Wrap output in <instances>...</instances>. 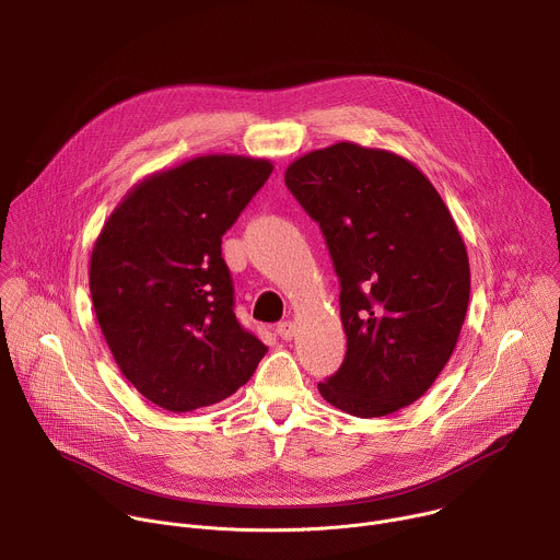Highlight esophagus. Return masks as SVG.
I'll use <instances>...</instances> for the list:
<instances>
[{
    "mask_svg": "<svg viewBox=\"0 0 560 560\" xmlns=\"http://www.w3.org/2000/svg\"><path fill=\"white\" fill-rule=\"evenodd\" d=\"M277 335L283 339V341H290L294 337V324L292 322H281L277 326Z\"/></svg>",
    "mask_w": 560,
    "mask_h": 560,
    "instance_id": "34e87169",
    "label": "esophagus"
}]
</instances>
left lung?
Masks as SVG:
<instances>
[{"instance_id": "8db88e82", "label": "left lung", "mask_w": 560, "mask_h": 560, "mask_svg": "<svg viewBox=\"0 0 560 560\" xmlns=\"http://www.w3.org/2000/svg\"><path fill=\"white\" fill-rule=\"evenodd\" d=\"M285 186L322 225L341 283L348 352L318 392L361 419L415 404L452 357L469 301L447 206L406 156L352 141L294 159Z\"/></svg>"}]
</instances>
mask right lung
<instances>
[{
  "mask_svg": "<svg viewBox=\"0 0 560 560\" xmlns=\"http://www.w3.org/2000/svg\"><path fill=\"white\" fill-rule=\"evenodd\" d=\"M268 159L203 154L141 179L104 223L91 296L104 339L150 404L223 401L268 348L234 316L221 236L272 173Z\"/></svg>",
  "mask_w": 560,
  "mask_h": 560,
  "instance_id": "obj_1",
  "label": "right lung"
}]
</instances>
